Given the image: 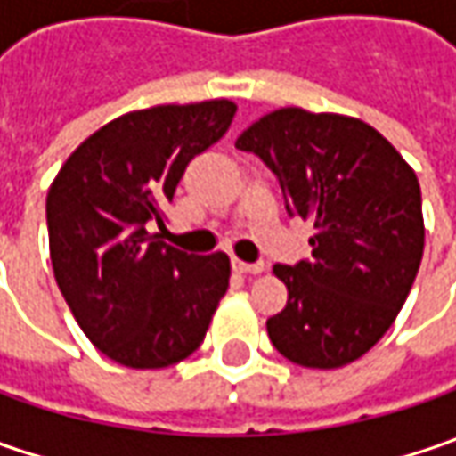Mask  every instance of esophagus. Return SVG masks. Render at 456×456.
Listing matches in <instances>:
<instances>
[{"label":"esophagus","mask_w":456,"mask_h":456,"mask_svg":"<svg viewBox=\"0 0 456 456\" xmlns=\"http://www.w3.org/2000/svg\"><path fill=\"white\" fill-rule=\"evenodd\" d=\"M233 272H238V273H261V272H264V264H261V261H256V264H246V261H238V258H233Z\"/></svg>","instance_id":"obj_1"}]
</instances>
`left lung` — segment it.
Returning a JSON list of instances; mask_svg holds the SVG:
<instances>
[{
  "label": "left lung",
  "instance_id": "left-lung-1",
  "mask_svg": "<svg viewBox=\"0 0 456 456\" xmlns=\"http://www.w3.org/2000/svg\"><path fill=\"white\" fill-rule=\"evenodd\" d=\"M276 175L291 218L312 220V258L276 264L287 306L273 347L305 368H342L376 345L424 256L421 187L386 136L360 118L279 109L236 139Z\"/></svg>",
  "mask_w": 456,
  "mask_h": 456
}]
</instances>
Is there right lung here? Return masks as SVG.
I'll return each mask as SVG.
<instances>
[{
    "label": "right lung",
    "mask_w": 456,
    "mask_h": 456,
    "mask_svg": "<svg viewBox=\"0 0 456 456\" xmlns=\"http://www.w3.org/2000/svg\"><path fill=\"white\" fill-rule=\"evenodd\" d=\"M233 101L154 106L109 121L47 192L55 281L86 338L126 368H167L200 347L228 289L225 254L159 240L184 167L228 132Z\"/></svg>",
    "instance_id": "obj_1"
}]
</instances>
